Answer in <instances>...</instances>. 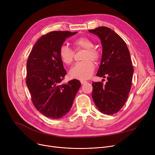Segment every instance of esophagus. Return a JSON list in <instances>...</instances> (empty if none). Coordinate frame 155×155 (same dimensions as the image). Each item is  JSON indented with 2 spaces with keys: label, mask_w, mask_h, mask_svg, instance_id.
Listing matches in <instances>:
<instances>
[{
  "label": "esophagus",
  "mask_w": 155,
  "mask_h": 155,
  "mask_svg": "<svg viewBox=\"0 0 155 155\" xmlns=\"http://www.w3.org/2000/svg\"><path fill=\"white\" fill-rule=\"evenodd\" d=\"M80 82H81V84H84L87 83V81H85V80H81Z\"/></svg>",
  "instance_id": "34e87169"
}]
</instances>
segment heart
Segmentation results:
<instances>
[{
    "label": "heart",
    "instance_id": "heart-1",
    "mask_svg": "<svg viewBox=\"0 0 155 155\" xmlns=\"http://www.w3.org/2000/svg\"><path fill=\"white\" fill-rule=\"evenodd\" d=\"M73 45L77 48L85 50L83 60L84 61L77 63L69 71L71 78L86 80L90 78L95 70V64L91 60L97 61L100 57L98 50L94 48V43L85 37H81L73 41ZM59 56L61 61L65 64L72 63L74 56V51L66 45H62L59 50Z\"/></svg>",
    "mask_w": 155,
    "mask_h": 155
}]
</instances>
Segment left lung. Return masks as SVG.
Returning <instances> with one entry per match:
<instances>
[{
    "label": "left lung",
    "instance_id": "obj_1",
    "mask_svg": "<svg viewBox=\"0 0 155 155\" xmlns=\"http://www.w3.org/2000/svg\"><path fill=\"white\" fill-rule=\"evenodd\" d=\"M88 31L99 38L102 46L97 75L107 79L105 85L92 83V97L100 112L112 115L123 107L131 90L134 72L131 56L124 40L111 29L100 26Z\"/></svg>",
    "mask_w": 155,
    "mask_h": 155
}]
</instances>
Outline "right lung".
<instances>
[{"mask_svg": "<svg viewBox=\"0 0 155 155\" xmlns=\"http://www.w3.org/2000/svg\"><path fill=\"white\" fill-rule=\"evenodd\" d=\"M77 32L52 31L41 37L27 61L26 85L36 109L51 119L63 117L70 110L81 86L71 80L60 85L67 71L59 56L65 39Z\"/></svg>", "mask_w": 155, "mask_h": 155, "instance_id": "obj_1", "label": "right lung"}]
</instances>
